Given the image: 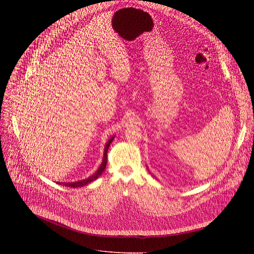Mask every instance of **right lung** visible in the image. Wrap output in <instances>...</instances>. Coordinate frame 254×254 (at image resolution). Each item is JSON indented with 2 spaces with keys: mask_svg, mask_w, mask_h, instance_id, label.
<instances>
[{
  "mask_svg": "<svg viewBox=\"0 0 254 254\" xmlns=\"http://www.w3.org/2000/svg\"><path fill=\"white\" fill-rule=\"evenodd\" d=\"M113 139H114V137H112L108 142H107V144H106V147H105V152H104V158H103V163L101 164V166H100V168L98 169V171L95 173V174L93 175H91L90 177H88L87 179H84V180H80V181H77V182H66V183H63V182H58L59 184H63V185H65V186H69V188H81V186H83V185H86V184H88V183H90V182H92L93 180H96L98 177H100L101 176V174L102 173L104 172V170H105V168H106V166H107V151H108V148H109V146H110V144H111V142L113 141Z\"/></svg>",
  "mask_w": 254,
  "mask_h": 254,
  "instance_id": "right-lung-1",
  "label": "right lung"
}]
</instances>
